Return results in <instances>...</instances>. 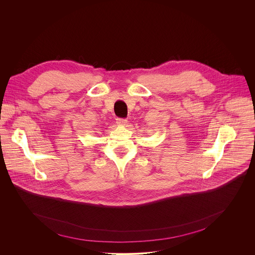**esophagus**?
<instances>
[{"label":"esophagus","mask_w":255,"mask_h":255,"mask_svg":"<svg viewBox=\"0 0 255 255\" xmlns=\"http://www.w3.org/2000/svg\"><path fill=\"white\" fill-rule=\"evenodd\" d=\"M117 124L118 126H127L128 124V121L126 119H117Z\"/></svg>","instance_id":"esophagus-1"}]
</instances>
